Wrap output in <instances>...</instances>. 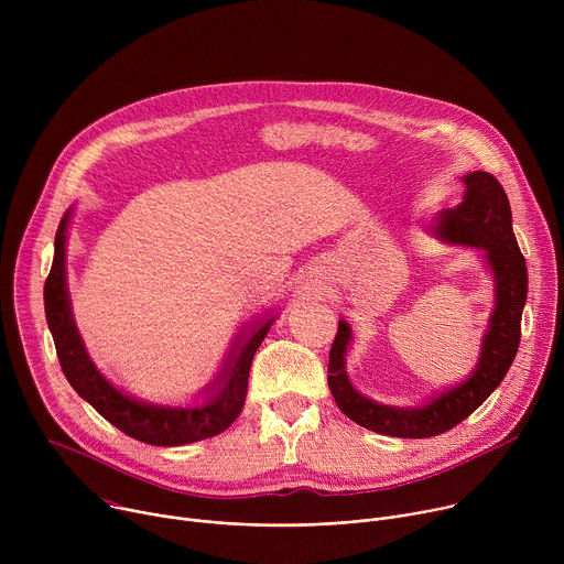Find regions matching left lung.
<instances>
[{
	"instance_id": "8db88e82",
	"label": "left lung",
	"mask_w": 564,
	"mask_h": 564,
	"mask_svg": "<svg viewBox=\"0 0 564 564\" xmlns=\"http://www.w3.org/2000/svg\"><path fill=\"white\" fill-rule=\"evenodd\" d=\"M464 198L435 216L433 234L446 243L485 250V259L496 281V310L489 318L479 348V361L470 377L424 401L422 406L397 409L383 406L357 392L346 372V352L352 330L339 321V330L330 348L328 386L339 411L355 424L390 437H435L464 422L509 372L518 346L522 310L527 303V261L513 234L509 198L496 176L470 172L462 178Z\"/></svg>"
}]
</instances>
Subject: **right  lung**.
Returning a JSON list of instances; mask_svg holds the SVG:
<instances>
[{
	"mask_svg": "<svg viewBox=\"0 0 564 564\" xmlns=\"http://www.w3.org/2000/svg\"><path fill=\"white\" fill-rule=\"evenodd\" d=\"M70 209L64 214L55 234L53 265L44 283V310L46 324L51 328L62 372L66 375L73 390L87 399L89 404L116 429L133 440L151 446H183L214 437L231 426L240 415L248 394V377L254 352L270 333L274 316H265L248 330L240 333L227 355L225 366L216 379L203 390L205 399L200 406L176 409L158 406L133 399L107 381L79 337L70 299L66 290V227Z\"/></svg>",
	"mask_w": 564,
	"mask_h": 564,
	"instance_id": "right-lung-1",
	"label": "right lung"
}]
</instances>
